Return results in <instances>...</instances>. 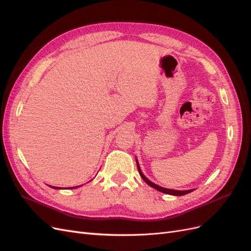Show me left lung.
Here are the masks:
<instances>
[{"label":"left lung","instance_id":"1","mask_svg":"<svg viewBox=\"0 0 251 251\" xmlns=\"http://www.w3.org/2000/svg\"><path fill=\"white\" fill-rule=\"evenodd\" d=\"M136 163H137V169H138V172H139V174H140L141 178L144 180V182H146V183H147V184H149L150 186H151V187H154L155 189H157V191L161 192V193H164V194L174 195V196H183V195H186V194H188V193L193 192V189H188V191H175V189H169V188H164V187L159 186V185H157V184L153 183V182H151V181H150L146 176H144V175H143V174H142V172H141V170H140V166H139V164H138L137 160H136Z\"/></svg>","mask_w":251,"mask_h":251}]
</instances>
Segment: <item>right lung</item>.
Wrapping results in <instances>:
<instances>
[{"label":"right lung","mask_w":251,"mask_h":251,"mask_svg":"<svg viewBox=\"0 0 251 251\" xmlns=\"http://www.w3.org/2000/svg\"><path fill=\"white\" fill-rule=\"evenodd\" d=\"M51 187H53V188H59V187H55V186H51ZM77 186H74V187H70V188H76Z\"/></svg>","instance_id":"obj_1"}]
</instances>
